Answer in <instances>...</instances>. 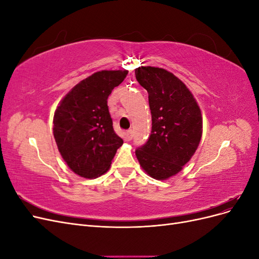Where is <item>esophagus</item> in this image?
<instances>
[{
  "label": "esophagus",
  "mask_w": 259,
  "mask_h": 259,
  "mask_svg": "<svg viewBox=\"0 0 259 259\" xmlns=\"http://www.w3.org/2000/svg\"><path fill=\"white\" fill-rule=\"evenodd\" d=\"M133 138V132L131 130L126 131L124 133V140L125 142H130V140H132Z\"/></svg>",
  "instance_id": "1"
}]
</instances>
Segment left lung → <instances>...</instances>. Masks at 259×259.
I'll return each mask as SVG.
<instances>
[{"instance_id":"8db88e82","label":"left lung","mask_w":259,"mask_h":259,"mask_svg":"<svg viewBox=\"0 0 259 259\" xmlns=\"http://www.w3.org/2000/svg\"><path fill=\"white\" fill-rule=\"evenodd\" d=\"M136 80L148 92L151 134L136 149L146 173L164 180L182 170L202 136L201 110L191 92L173 73L155 67H139Z\"/></svg>"}]
</instances>
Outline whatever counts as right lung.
Masks as SVG:
<instances>
[{
    "instance_id": "obj_1",
    "label": "right lung",
    "mask_w": 259,
    "mask_h": 259,
    "mask_svg": "<svg viewBox=\"0 0 259 259\" xmlns=\"http://www.w3.org/2000/svg\"><path fill=\"white\" fill-rule=\"evenodd\" d=\"M126 70L98 71L76 84L54 114V137L68 166L84 178L109 169L123 145L112 127L108 97L126 77Z\"/></svg>"
}]
</instances>
